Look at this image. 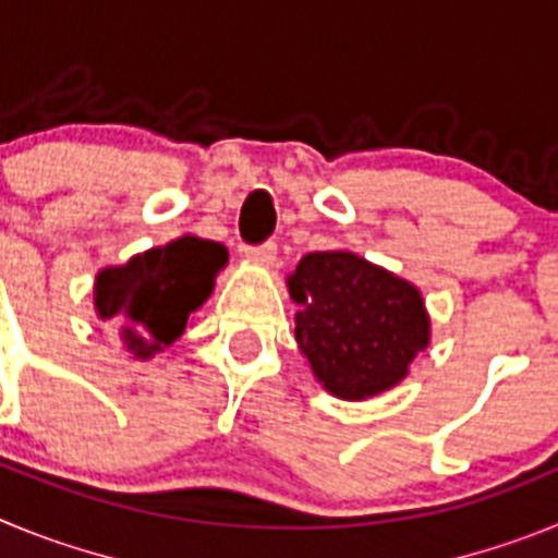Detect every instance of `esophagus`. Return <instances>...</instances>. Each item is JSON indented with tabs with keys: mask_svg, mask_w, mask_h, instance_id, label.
Listing matches in <instances>:
<instances>
[{
	"mask_svg": "<svg viewBox=\"0 0 558 558\" xmlns=\"http://www.w3.org/2000/svg\"><path fill=\"white\" fill-rule=\"evenodd\" d=\"M245 259L256 265H274L276 243H263V245H256V248H245Z\"/></svg>",
	"mask_w": 558,
	"mask_h": 558,
	"instance_id": "esophagus-1",
	"label": "esophagus"
}]
</instances>
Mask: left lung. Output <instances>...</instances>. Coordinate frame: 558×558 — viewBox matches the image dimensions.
Instances as JSON below:
<instances>
[{
  "instance_id": "8db88e82",
  "label": "left lung",
  "mask_w": 558,
  "mask_h": 558,
  "mask_svg": "<svg viewBox=\"0 0 558 558\" xmlns=\"http://www.w3.org/2000/svg\"><path fill=\"white\" fill-rule=\"evenodd\" d=\"M295 340L332 397L363 402L391 391L430 347V313L416 284L354 251L304 254L288 276Z\"/></svg>"
}]
</instances>
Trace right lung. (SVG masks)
<instances>
[{"label":"right lung","instance_id":"add662e5","mask_svg":"<svg viewBox=\"0 0 558 558\" xmlns=\"http://www.w3.org/2000/svg\"><path fill=\"white\" fill-rule=\"evenodd\" d=\"M229 263L226 245L184 234L108 265L95 279V313L120 329L133 360H150L184 335L190 315L215 290Z\"/></svg>","mask_w":558,"mask_h":558}]
</instances>
